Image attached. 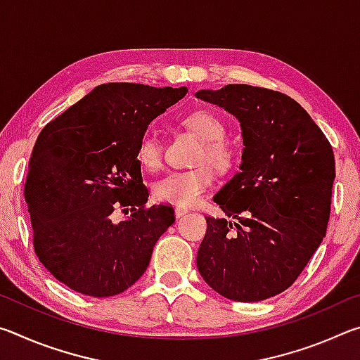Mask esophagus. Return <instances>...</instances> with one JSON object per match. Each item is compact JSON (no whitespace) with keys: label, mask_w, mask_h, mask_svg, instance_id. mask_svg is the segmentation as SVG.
<instances>
[{"label":"esophagus","mask_w":360,"mask_h":360,"mask_svg":"<svg viewBox=\"0 0 360 360\" xmlns=\"http://www.w3.org/2000/svg\"><path fill=\"white\" fill-rule=\"evenodd\" d=\"M187 212V208H184V206H176L174 208V216L176 217H182Z\"/></svg>","instance_id":"obj_1"}]
</instances>
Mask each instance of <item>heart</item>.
<instances>
[{
	"label": "heart",
	"instance_id": "heart-1",
	"mask_svg": "<svg viewBox=\"0 0 360 360\" xmlns=\"http://www.w3.org/2000/svg\"><path fill=\"white\" fill-rule=\"evenodd\" d=\"M184 127L203 139L197 155V165L184 172H169L154 182L152 192L160 202L191 206L202 198V195L214 181V172L211 165L221 169H229L233 163V150L225 141V129L216 115L206 111L188 114L182 120ZM163 146L154 133H146L139 139L138 158L148 169H157L162 165Z\"/></svg>",
	"mask_w": 360,
	"mask_h": 360
}]
</instances>
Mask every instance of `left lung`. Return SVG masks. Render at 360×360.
I'll use <instances>...</instances> for the list:
<instances>
[{
	"label": "left lung",
	"instance_id": "left-lung-1",
	"mask_svg": "<svg viewBox=\"0 0 360 360\" xmlns=\"http://www.w3.org/2000/svg\"><path fill=\"white\" fill-rule=\"evenodd\" d=\"M240 122V172L214 195L225 216L206 217L200 275L217 294L260 302L300 276L326 236L335 158L309 114L290 96L246 84L198 90Z\"/></svg>",
	"mask_w": 360,
	"mask_h": 360
}]
</instances>
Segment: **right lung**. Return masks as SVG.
<instances>
[{
  "instance_id": "add662e5",
  "label": "right lung",
  "mask_w": 360,
  "mask_h": 360,
  "mask_svg": "<svg viewBox=\"0 0 360 360\" xmlns=\"http://www.w3.org/2000/svg\"><path fill=\"white\" fill-rule=\"evenodd\" d=\"M186 94V87L101 84L39 133L25 182L33 246L70 289L111 297L143 276L174 211L144 206L149 192L138 144L150 122ZM114 207H131L132 214L117 224Z\"/></svg>"
}]
</instances>
